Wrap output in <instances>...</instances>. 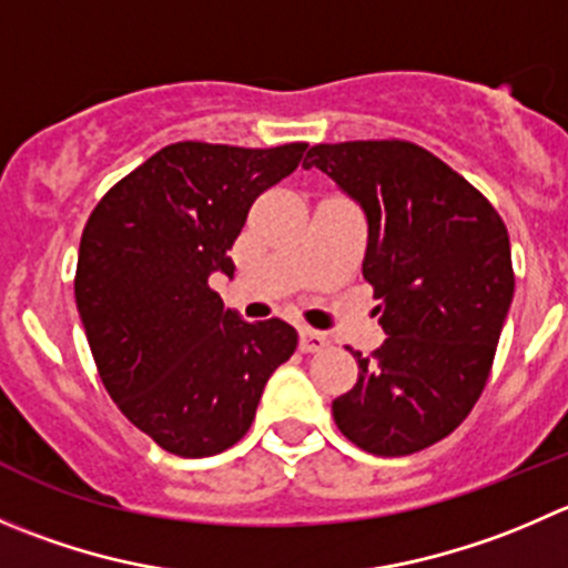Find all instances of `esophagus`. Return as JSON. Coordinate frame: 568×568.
I'll return each instance as SVG.
<instances>
[{"label": "esophagus", "mask_w": 568, "mask_h": 568, "mask_svg": "<svg viewBox=\"0 0 568 568\" xmlns=\"http://www.w3.org/2000/svg\"><path fill=\"white\" fill-rule=\"evenodd\" d=\"M327 335L316 333V329H300V349L302 352H322L327 346Z\"/></svg>", "instance_id": "1"}]
</instances>
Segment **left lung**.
Segmentation results:
<instances>
[{
    "mask_svg": "<svg viewBox=\"0 0 568 568\" xmlns=\"http://www.w3.org/2000/svg\"><path fill=\"white\" fill-rule=\"evenodd\" d=\"M322 169L366 213L363 277L388 338L357 361L333 399L338 430L366 453L399 458L433 447L486 388L514 300L505 222L491 202L410 141L316 144Z\"/></svg>",
    "mask_w": 568,
    "mask_h": 568,
    "instance_id": "1",
    "label": "left lung"
}]
</instances>
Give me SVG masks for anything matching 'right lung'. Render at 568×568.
<instances>
[{"mask_svg": "<svg viewBox=\"0 0 568 568\" xmlns=\"http://www.w3.org/2000/svg\"><path fill=\"white\" fill-rule=\"evenodd\" d=\"M307 144L163 146L99 200L82 230L74 296L99 377L158 447L207 458L239 444L263 388L296 349L280 318L250 324L207 285L252 202Z\"/></svg>", "mask_w": 568, "mask_h": 568, "instance_id": "right-lung-1", "label": "right lung"}]
</instances>
